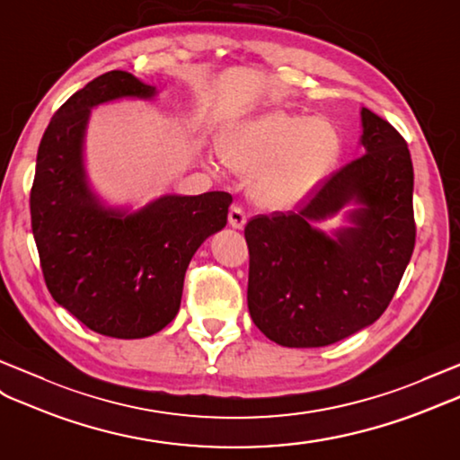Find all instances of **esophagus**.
<instances>
[{"label":"esophagus","mask_w":460,"mask_h":460,"mask_svg":"<svg viewBox=\"0 0 460 460\" xmlns=\"http://www.w3.org/2000/svg\"><path fill=\"white\" fill-rule=\"evenodd\" d=\"M228 222H230L232 228L242 230L245 226V222H248V217H245V212H243L242 207H232L228 210Z\"/></svg>","instance_id":"34e87169"}]
</instances>
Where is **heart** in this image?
I'll return each mask as SVG.
<instances>
[{
    "label": "heart",
    "mask_w": 460,
    "mask_h": 460,
    "mask_svg": "<svg viewBox=\"0 0 460 460\" xmlns=\"http://www.w3.org/2000/svg\"><path fill=\"white\" fill-rule=\"evenodd\" d=\"M340 150V132L330 120L287 111L242 122L224 146L234 170L255 175L252 193L269 208L305 200L328 175Z\"/></svg>",
    "instance_id": "obj_1"
}]
</instances>
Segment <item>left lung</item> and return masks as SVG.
<instances>
[{
	"label": "left lung",
	"instance_id": "8db88e82",
	"mask_svg": "<svg viewBox=\"0 0 460 460\" xmlns=\"http://www.w3.org/2000/svg\"><path fill=\"white\" fill-rule=\"evenodd\" d=\"M365 154L328 177L295 210L245 224L248 308L269 340L323 347L380 318L416 243L413 167L406 140L361 109ZM349 202L352 226L330 239L314 228Z\"/></svg>",
	"mask_w": 460,
	"mask_h": 460
}]
</instances>
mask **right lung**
I'll return each mask as SVG.
<instances>
[{"label":"right lung","mask_w":460,"mask_h":460,"mask_svg":"<svg viewBox=\"0 0 460 460\" xmlns=\"http://www.w3.org/2000/svg\"><path fill=\"white\" fill-rule=\"evenodd\" d=\"M154 95V85L120 70L75 92L42 134L31 189L32 236L52 298L117 340L148 338L175 318L189 261L226 226L232 203L224 191L164 195L137 212L99 203L84 167L92 107Z\"/></svg>","instance_id":"1"}]
</instances>
